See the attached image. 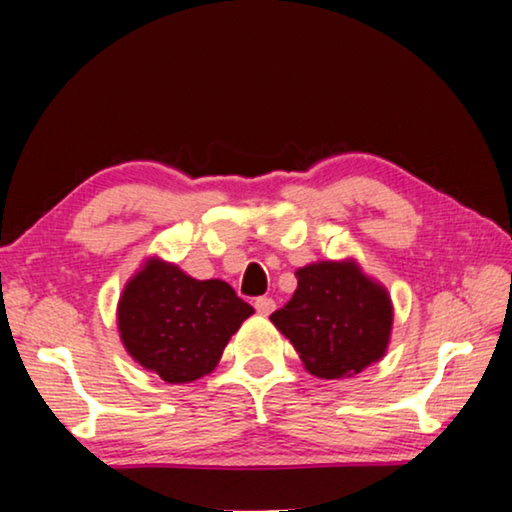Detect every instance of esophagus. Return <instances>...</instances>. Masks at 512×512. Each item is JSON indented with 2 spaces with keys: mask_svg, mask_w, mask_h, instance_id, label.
<instances>
[{
  "mask_svg": "<svg viewBox=\"0 0 512 512\" xmlns=\"http://www.w3.org/2000/svg\"><path fill=\"white\" fill-rule=\"evenodd\" d=\"M254 307H256V312H258V314H263V317H268V314H270L272 310H275V300L268 298V296L256 298Z\"/></svg>",
  "mask_w": 512,
  "mask_h": 512,
  "instance_id": "34e87169",
  "label": "esophagus"
}]
</instances>
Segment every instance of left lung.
<instances>
[{
    "label": "left lung",
    "mask_w": 512,
    "mask_h": 512,
    "mask_svg": "<svg viewBox=\"0 0 512 512\" xmlns=\"http://www.w3.org/2000/svg\"><path fill=\"white\" fill-rule=\"evenodd\" d=\"M298 289L270 321L282 331L307 373L321 380L352 377L387 352L394 307L382 284L354 258L296 270Z\"/></svg>",
    "instance_id": "left-lung-1"
}]
</instances>
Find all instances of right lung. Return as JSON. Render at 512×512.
Here are the masks:
<instances>
[{"label": "right lung", "mask_w": 512, "mask_h": 512, "mask_svg": "<svg viewBox=\"0 0 512 512\" xmlns=\"http://www.w3.org/2000/svg\"><path fill=\"white\" fill-rule=\"evenodd\" d=\"M254 314L223 279H193L179 265L149 258L125 284L116 321L139 366L170 384L212 373L230 335Z\"/></svg>", "instance_id": "add662e5"}]
</instances>
